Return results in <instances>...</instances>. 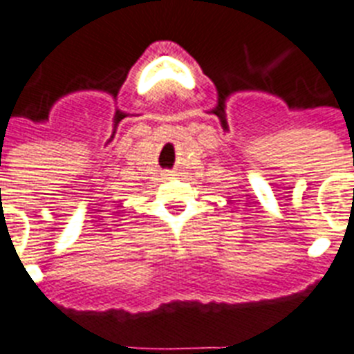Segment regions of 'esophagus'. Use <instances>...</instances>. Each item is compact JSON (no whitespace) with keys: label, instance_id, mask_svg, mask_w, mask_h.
Masks as SVG:
<instances>
[{"label":"esophagus","instance_id":"1","mask_svg":"<svg viewBox=\"0 0 354 354\" xmlns=\"http://www.w3.org/2000/svg\"><path fill=\"white\" fill-rule=\"evenodd\" d=\"M164 176H165V180H173V178L176 176V173H174V171H167V173H165Z\"/></svg>","mask_w":354,"mask_h":354}]
</instances>
